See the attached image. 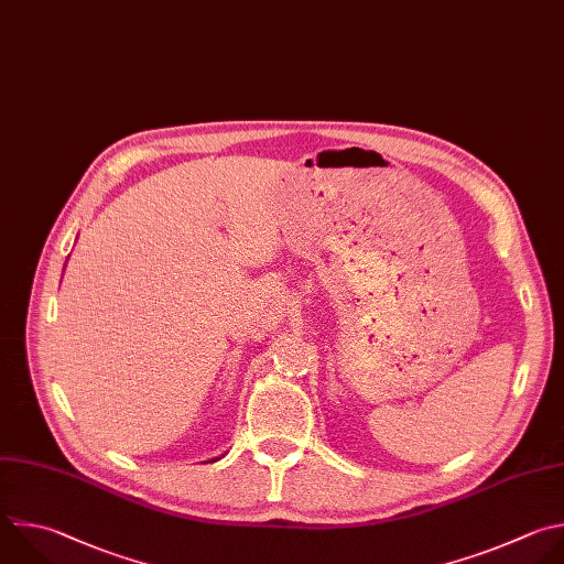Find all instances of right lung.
Here are the masks:
<instances>
[{
  "label": "right lung",
  "instance_id": "add662e5",
  "mask_svg": "<svg viewBox=\"0 0 564 564\" xmlns=\"http://www.w3.org/2000/svg\"><path fill=\"white\" fill-rule=\"evenodd\" d=\"M213 460H217V458H213Z\"/></svg>",
  "mask_w": 564,
  "mask_h": 564
}]
</instances>
